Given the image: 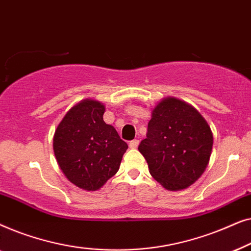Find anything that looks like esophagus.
<instances>
[{
	"mask_svg": "<svg viewBox=\"0 0 251 251\" xmlns=\"http://www.w3.org/2000/svg\"><path fill=\"white\" fill-rule=\"evenodd\" d=\"M138 145H139V140L138 139H133V140H131V142L129 143L130 149H137V147H138Z\"/></svg>",
	"mask_w": 251,
	"mask_h": 251,
	"instance_id": "obj_1",
	"label": "esophagus"
}]
</instances>
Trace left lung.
<instances>
[{"label": "left lung", "instance_id": "left-lung-1", "mask_svg": "<svg viewBox=\"0 0 251 251\" xmlns=\"http://www.w3.org/2000/svg\"><path fill=\"white\" fill-rule=\"evenodd\" d=\"M214 136L203 116L188 102L163 98L152 109L146 138L138 150L150 174L168 191L194 184L210 160Z\"/></svg>", "mask_w": 251, "mask_h": 251}]
</instances>
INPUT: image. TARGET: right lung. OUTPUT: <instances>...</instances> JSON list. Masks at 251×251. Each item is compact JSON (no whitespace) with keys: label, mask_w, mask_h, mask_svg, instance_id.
Listing matches in <instances>:
<instances>
[{"label":"right lung","mask_w":251,"mask_h":251,"mask_svg":"<svg viewBox=\"0 0 251 251\" xmlns=\"http://www.w3.org/2000/svg\"><path fill=\"white\" fill-rule=\"evenodd\" d=\"M105 106L83 99L68 111L53 135V152L63 174L75 186L97 191L118 173L128 145L106 125Z\"/></svg>","instance_id":"obj_1"}]
</instances>
